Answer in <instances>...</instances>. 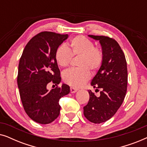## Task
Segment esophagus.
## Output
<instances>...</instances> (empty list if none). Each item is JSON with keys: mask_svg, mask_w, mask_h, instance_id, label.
Returning <instances> with one entry per match:
<instances>
[{"mask_svg": "<svg viewBox=\"0 0 147 147\" xmlns=\"http://www.w3.org/2000/svg\"><path fill=\"white\" fill-rule=\"evenodd\" d=\"M78 90V89H76V88H73V87L70 88V92H71V93H72V94L76 93V92H77Z\"/></svg>", "mask_w": 147, "mask_h": 147, "instance_id": "obj_1", "label": "esophagus"}]
</instances>
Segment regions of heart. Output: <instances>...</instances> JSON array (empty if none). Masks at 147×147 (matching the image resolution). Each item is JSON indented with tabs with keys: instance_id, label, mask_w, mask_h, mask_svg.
Segmentation results:
<instances>
[{
	"instance_id": "1",
	"label": "heart",
	"mask_w": 147,
	"mask_h": 147,
	"mask_svg": "<svg viewBox=\"0 0 147 147\" xmlns=\"http://www.w3.org/2000/svg\"><path fill=\"white\" fill-rule=\"evenodd\" d=\"M72 55L80 56V67L69 69L63 73V80L68 85L75 88L84 86L90 78V69L95 71L102 65L103 55L100 49L94 47L92 41L84 36H76L69 42V47L60 45L55 53V59L60 67H67Z\"/></svg>"
}]
</instances>
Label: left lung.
Here are the masks:
<instances>
[{
	"mask_svg": "<svg viewBox=\"0 0 147 147\" xmlns=\"http://www.w3.org/2000/svg\"><path fill=\"white\" fill-rule=\"evenodd\" d=\"M101 45L103 60L91 86L100 89L96 96L90 90V100L84 107V114L91 122L100 124L107 121L117 112L125 98L128 72L125 55L115 40L105 36L88 35Z\"/></svg>",
	"mask_w": 147,
	"mask_h": 147,
	"instance_id": "8db88e82",
	"label": "left lung"
}]
</instances>
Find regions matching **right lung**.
Returning <instances> with one entry per match:
<instances>
[{
  "mask_svg": "<svg viewBox=\"0 0 147 147\" xmlns=\"http://www.w3.org/2000/svg\"><path fill=\"white\" fill-rule=\"evenodd\" d=\"M68 35L41 32L28 42L19 64L17 84L23 108L34 121L49 124L59 115V99L69 93V86L47 89L52 82H61L60 71L55 59L57 48L67 39Z\"/></svg>",
  "mask_w": 147,
  "mask_h": 147,
  "instance_id": "add662e5",
  "label": "right lung"
}]
</instances>
